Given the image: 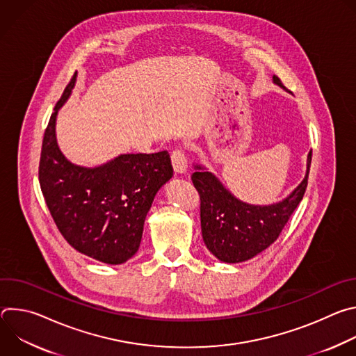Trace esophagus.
Segmentation results:
<instances>
[{
	"mask_svg": "<svg viewBox=\"0 0 356 356\" xmlns=\"http://www.w3.org/2000/svg\"><path fill=\"white\" fill-rule=\"evenodd\" d=\"M172 165L176 173L181 175L187 172V159L184 156V152L181 149H176L173 150L172 154Z\"/></svg>",
	"mask_w": 356,
	"mask_h": 356,
	"instance_id": "obj_1",
	"label": "esophagus"
}]
</instances>
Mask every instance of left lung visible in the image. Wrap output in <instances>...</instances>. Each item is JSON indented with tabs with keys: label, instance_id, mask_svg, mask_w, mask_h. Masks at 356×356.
<instances>
[{
	"label": "left lung",
	"instance_id": "obj_1",
	"mask_svg": "<svg viewBox=\"0 0 356 356\" xmlns=\"http://www.w3.org/2000/svg\"><path fill=\"white\" fill-rule=\"evenodd\" d=\"M273 83L284 90L279 77L273 76ZM310 165L312 150L301 183L286 198L258 206L236 198L214 173L195 163L191 180L201 200V232L207 249L221 262L239 264L270 246L302 200Z\"/></svg>",
	"mask_w": 356,
	"mask_h": 356
}]
</instances>
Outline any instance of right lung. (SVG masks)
Instances as JSON below:
<instances>
[{
    "label": "right lung",
    "mask_w": 356,
    "mask_h": 356,
    "mask_svg": "<svg viewBox=\"0 0 356 356\" xmlns=\"http://www.w3.org/2000/svg\"><path fill=\"white\" fill-rule=\"evenodd\" d=\"M77 73L65 88L44 131L39 183L59 231L83 255L121 265L139 249L155 195L173 176L170 155L124 154L94 168L72 163L56 138L58 113L70 98Z\"/></svg>",
    "instance_id": "add662e5"
}]
</instances>
